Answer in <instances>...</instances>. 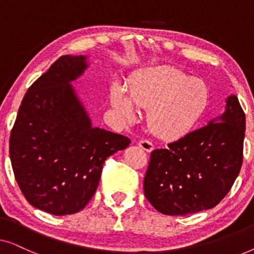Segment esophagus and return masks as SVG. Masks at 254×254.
Returning a JSON list of instances; mask_svg holds the SVG:
<instances>
[{"label": "esophagus", "mask_w": 254, "mask_h": 254, "mask_svg": "<svg viewBox=\"0 0 254 254\" xmlns=\"http://www.w3.org/2000/svg\"><path fill=\"white\" fill-rule=\"evenodd\" d=\"M138 147L142 148L144 151H147V152H151L152 150H154V144H152L151 142L148 140H141L140 142H138Z\"/></svg>", "instance_id": "esophagus-1"}]
</instances>
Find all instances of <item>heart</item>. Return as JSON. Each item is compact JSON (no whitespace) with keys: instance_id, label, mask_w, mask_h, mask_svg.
<instances>
[{"instance_id":"b5f03b06","label":"heart","mask_w":254,"mask_h":254,"mask_svg":"<svg viewBox=\"0 0 254 254\" xmlns=\"http://www.w3.org/2000/svg\"><path fill=\"white\" fill-rule=\"evenodd\" d=\"M111 105L127 119L135 106L148 109V126L164 141L189 136L206 116L210 91L206 83L173 67H154L138 72L128 85L111 89Z\"/></svg>"}]
</instances>
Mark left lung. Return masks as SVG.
Instances as JSON below:
<instances>
[{
	"instance_id": "8db88e82",
	"label": "left lung",
	"mask_w": 254,
	"mask_h": 254,
	"mask_svg": "<svg viewBox=\"0 0 254 254\" xmlns=\"http://www.w3.org/2000/svg\"><path fill=\"white\" fill-rule=\"evenodd\" d=\"M225 111L189 136L151 152L144 195L165 215L210 209L234 185L243 163L245 113L230 95Z\"/></svg>"
}]
</instances>
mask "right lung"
Listing matches in <instances>:
<instances>
[{
    "label": "right lung",
    "instance_id": "add662e5",
    "mask_svg": "<svg viewBox=\"0 0 254 254\" xmlns=\"http://www.w3.org/2000/svg\"><path fill=\"white\" fill-rule=\"evenodd\" d=\"M88 57L64 55L24 96L10 134L15 178L30 204L61 216L77 213L95 194L107 157L130 140L93 127L71 82Z\"/></svg>",
    "mask_w": 254,
    "mask_h": 254
}]
</instances>
